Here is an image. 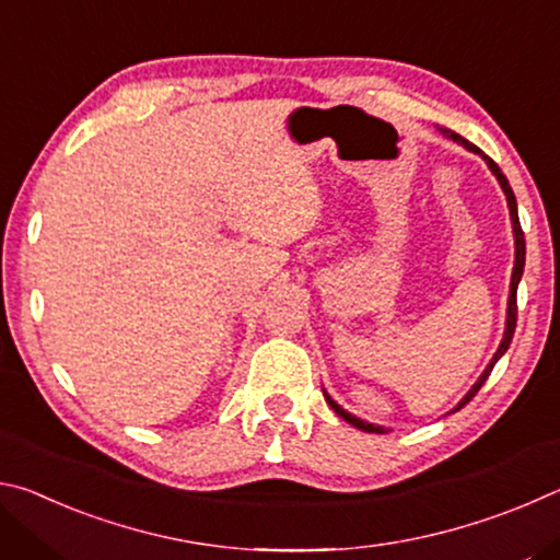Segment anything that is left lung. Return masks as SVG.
I'll return each instance as SVG.
<instances>
[{
    "instance_id": "8db88e82",
    "label": "left lung",
    "mask_w": 560,
    "mask_h": 560,
    "mask_svg": "<svg viewBox=\"0 0 560 560\" xmlns=\"http://www.w3.org/2000/svg\"><path fill=\"white\" fill-rule=\"evenodd\" d=\"M444 136L447 138H452V140H457L459 145H464L467 150H471V153H477V155H481L487 160V165H489V170L491 173H494V177L499 179V185H501V189H504V195H506V205H509V214H511V226H514V246H516V261H514V271H511V287H509V306H506V328H504V338H501V343H499V348H497V353H494V358L489 360V365L485 368V373L479 375V381L471 385V390L462 397L459 400V405L454 407L452 412H457V410H462L464 405H467L474 395L479 393V387L487 383V377H489V373L494 371V365H497V360L506 353L509 350V346H511V338H514V330H516V289H518V281H521V273H524V264H526V240H524V232H521V224H518V210H516V197H514V189H511V185H509V179H506V175L501 173L499 170V165L494 163V160H491L489 155H485L481 153V150L477 148V145H471L469 140H464L462 136H457V132L454 130H447V128H440ZM326 395V400H328V405L334 407V410L343 417L346 422H350L353 424V428H358V430H363V432H377V434H383L385 432V428H381V424H371V422H365V420H360V417H355V415H350V412H346L343 407H340L334 397H330L328 393H324Z\"/></svg>"
}]
</instances>
